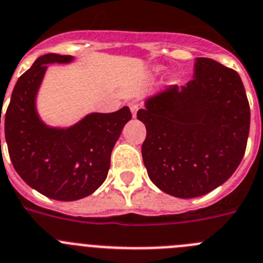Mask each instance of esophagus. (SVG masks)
I'll list each match as a JSON object with an SVG mask.
<instances>
[{"mask_svg": "<svg viewBox=\"0 0 263 263\" xmlns=\"http://www.w3.org/2000/svg\"><path fill=\"white\" fill-rule=\"evenodd\" d=\"M129 108H130V110H132V115H133V117H136L137 112H138V109H139V105L137 104L136 102H132L129 104Z\"/></svg>", "mask_w": 263, "mask_h": 263, "instance_id": "obj_1", "label": "esophagus"}]
</instances>
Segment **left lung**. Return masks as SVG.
<instances>
[{
	"label": "left lung",
	"instance_id": "1",
	"mask_svg": "<svg viewBox=\"0 0 263 263\" xmlns=\"http://www.w3.org/2000/svg\"><path fill=\"white\" fill-rule=\"evenodd\" d=\"M137 113L147 136L142 156L151 181L179 198L203 196L227 181L247 148L250 108L241 78L198 57L194 78L146 100Z\"/></svg>",
	"mask_w": 263,
	"mask_h": 263
}]
</instances>
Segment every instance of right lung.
I'll list each match as a JSON object with an SVG mask.
<instances>
[{"instance_id":"obj_1","label":"right lung","mask_w":263,"mask_h":263,"mask_svg":"<svg viewBox=\"0 0 263 263\" xmlns=\"http://www.w3.org/2000/svg\"><path fill=\"white\" fill-rule=\"evenodd\" d=\"M70 61L71 56L54 53L39 57L19 77L5 113V138L14 168L26 184L57 201L84 198L104 182L115 143L132 119L124 107L91 113L67 129L47 126L36 112L37 90L48 64Z\"/></svg>"}]
</instances>
